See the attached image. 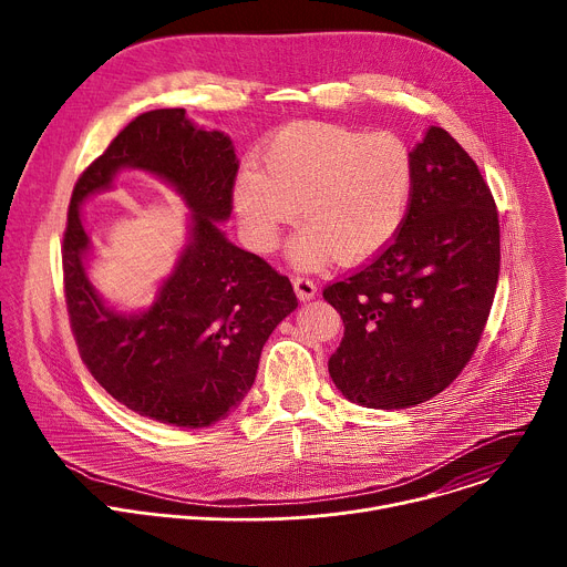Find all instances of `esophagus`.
Segmentation results:
<instances>
[{
    "label": "esophagus",
    "mask_w": 567,
    "mask_h": 567,
    "mask_svg": "<svg viewBox=\"0 0 567 567\" xmlns=\"http://www.w3.org/2000/svg\"><path fill=\"white\" fill-rule=\"evenodd\" d=\"M293 289H296V296H298L300 300H309V298H313L316 291H318L316 282L309 280V278H305V276H296V278H293Z\"/></svg>",
    "instance_id": "obj_1"
}]
</instances>
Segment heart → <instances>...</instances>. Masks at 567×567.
Segmentation results:
<instances>
[{"label":"heart","mask_w":567,"mask_h":567,"mask_svg":"<svg viewBox=\"0 0 567 567\" xmlns=\"http://www.w3.org/2000/svg\"><path fill=\"white\" fill-rule=\"evenodd\" d=\"M262 171L245 166L233 186L241 230L258 254H271L280 233L300 217L289 256L298 267L328 258L357 262L396 237L415 188L411 145L392 132L337 123H296L260 152Z\"/></svg>","instance_id":"1"}]
</instances>
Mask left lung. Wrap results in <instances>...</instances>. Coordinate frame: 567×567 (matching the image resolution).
<instances>
[{"label": "left lung", "mask_w": 567, "mask_h": 567, "mask_svg": "<svg viewBox=\"0 0 567 567\" xmlns=\"http://www.w3.org/2000/svg\"><path fill=\"white\" fill-rule=\"evenodd\" d=\"M413 158L396 237L322 289L346 322L330 377L365 409H411L449 388L480 343L501 274L498 208L475 161L435 125Z\"/></svg>", "instance_id": "obj_1"}]
</instances>
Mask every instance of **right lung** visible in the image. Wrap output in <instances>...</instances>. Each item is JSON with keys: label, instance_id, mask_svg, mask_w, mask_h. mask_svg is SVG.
Listing matches in <instances>:
<instances>
[{"label": "right lung", "instance_id": "add662e5", "mask_svg": "<svg viewBox=\"0 0 567 567\" xmlns=\"http://www.w3.org/2000/svg\"><path fill=\"white\" fill-rule=\"evenodd\" d=\"M130 165L171 181L194 210L192 245L143 315H118L91 287L89 238L76 206ZM237 158L221 132L195 127L184 110L130 121L78 177L62 239L71 332L92 377L130 411L161 424L206 429L228 417L256 381L262 348L298 298L287 276L224 237Z\"/></svg>", "mask_w": 567, "mask_h": 567}]
</instances>
